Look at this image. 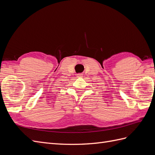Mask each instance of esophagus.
<instances>
[{
	"instance_id": "esophagus-1",
	"label": "esophagus",
	"mask_w": 155,
	"mask_h": 155,
	"mask_svg": "<svg viewBox=\"0 0 155 155\" xmlns=\"http://www.w3.org/2000/svg\"><path fill=\"white\" fill-rule=\"evenodd\" d=\"M83 74H77V77L78 78H82L83 76Z\"/></svg>"
}]
</instances>
